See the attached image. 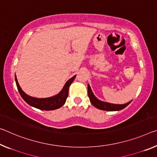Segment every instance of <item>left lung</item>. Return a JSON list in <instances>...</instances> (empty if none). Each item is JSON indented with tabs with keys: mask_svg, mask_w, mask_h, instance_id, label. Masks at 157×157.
I'll use <instances>...</instances> for the list:
<instances>
[{
	"mask_svg": "<svg viewBox=\"0 0 157 157\" xmlns=\"http://www.w3.org/2000/svg\"><path fill=\"white\" fill-rule=\"evenodd\" d=\"M87 88H88V96L91 104L94 107H96V108L100 109V110H106V111L121 110H122V109L125 108L129 104L131 103V102L132 101H131L128 102L127 103H125V104H113V103H108V102L102 101L97 98L96 97L94 96L93 91H92L89 84H88Z\"/></svg>",
	"mask_w": 157,
	"mask_h": 157,
	"instance_id": "1",
	"label": "left lung"
}]
</instances>
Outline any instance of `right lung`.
Wrapping results in <instances>:
<instances>
[{"instance_id":"add662e5","label":"right lung","mask_w":157,"mask_h":157,"mask_svg":"<svg viewBox=\"0 0 157 157\" xmlns=\"http://www.w3.org/2000/svg\"><path fill=\"white\" fill-rule=\"evenodd\" d=\"M75 77L76 75H74L73 78L68 79V80L66 82L65 85L63 86V89H61V91L59 92L58 94L52 97H49V98H35V97L30 96L28 94L25 93L20 87V86H19L18 81H17L16 75L15 82L17 89H18V91L19 92V94H20L21 96L29 105L42 110H54L60 108L61 107L63 106L64 105V103H66V98L68 96L69 86L71 84V83L74 81Z\"/></svg>"}]
</instances>
